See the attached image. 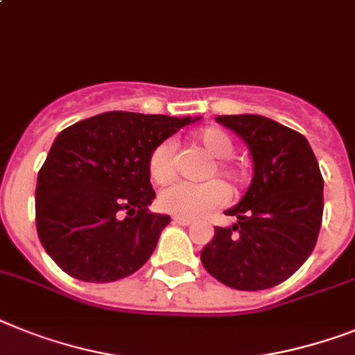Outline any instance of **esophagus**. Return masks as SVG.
Returning a JSON list of instances; mask_svg holds the SVG:
<instances>
[{"instance_id": "obj_1", "label": "esophagus", "mask_w": 355, "mask_h": 355, "mask_svg": "<svg viewBox=\"0 0 355 355\" xmlns=\"http://www.w3.org/2000/svg\"><path fill=\"white\" fill-rule=\"evenodd\" d=\"M173 222L178 223V225H191L193 220L191 218H180V216H175V218H173Z\"/></svg>"}]
</instances>
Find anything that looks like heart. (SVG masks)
<instances>
[{
	"mask_svg": "<svg viewBox=\"0 0 355 355\" xmlns=\"http://www.w3.org/2000/svg\"><path fill=\"white\" fill-rule=\"evenodd\" d=\"M191 142L211 159L205 166L204 177H220L231 189L245 182V169L227 159L234 142L225 130L207 126L191 135ZM148 173L155 184H168L175 177V146L169 141L155 146L148 159ZM227 198V189L220 180H205L202 184L178 182L164 189L159 196L160 209L180 218H196L218 207Z\"/></svg>",
	"mask_w": 355,
	"mask_h": 355,
	"instance_id": "b5f03b06",
	"label": "heart"
}]
</instances>
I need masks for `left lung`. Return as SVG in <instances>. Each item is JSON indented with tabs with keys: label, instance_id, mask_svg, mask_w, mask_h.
I'll list each match as a JSON object with an SVG mask.
<instances>
[{
	"label": "left lung",
	"instance_id": "1",
	"mask_svg": "<svg viewBox=\"0 0 355 355\" xmlns=\"http://www.w3.org/2000/svg\"><path fill=\"white\" fill-rule=\"evenodd\" d=\"M216 121L247 142L254 178L240 204L225 211L233 227H214L200 252L214 278L238 291L284 284L314 251L323 218V177L302 133L261 115Z\"/></svg>",
	"mask_w": 355,
	"mask_h": 355
}]
</instances>
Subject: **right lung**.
<instances>
[{
	"label": "right lung",
	"mask_w": 355,
	"mask_h": 355,
	"mask_svg": "<svg viewBox=\"0 0 355 355\" xmlns=\"http://www.w3.org/2000/svg\"><path fill=\"white\" fill-rule=\"evenodd\" d=\"M200 117L106 112L58 135L37 173L35 227L71 278L106 284L139 270L171 218L151 213L148 159Z\"/></svg>",
	"instance_id": "right-lung-1"
}]
</instances>
